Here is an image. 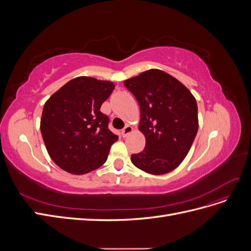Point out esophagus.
Returning <instances> with one entry per match:
<instances>
[{
    "label": "esophagus",
    "instance_id": "34e87169",
    "mask_svg": "<svg viewBox=\"0 0 251 251\" xmlns=\"http://www.w3.org/2000/svg\"><path fill=\"white\" fill-rule=\"evenodd\" d=\"M133 132V127L131 126H126L123 131H121V135H123V137H126L128 134H131Z\"/></svg>",
    "mask_w": 251,
    "mask_h": 251
}]
</instances>
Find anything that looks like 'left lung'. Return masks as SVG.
Listing matches in <instances>:
<instances>
[{
	"label": "left lung",
	"mask_w": 251,
	"mask_h": 251,
	"mask_svg": "<svg viewBox=\"0 0 251 251\" xmlns=\"http://www.w3.org/2000/svg\"><path fill=\"white\" fill-rule=\"evenodd\" d=\"M140 108L139 130L146 148L133 154L136 168L163 175L183 161L198 132V105L193 94L172 75L158 69L125 80Z\"/></svg>",
	"instance_id": "left-lung-1"
}]
</instances>
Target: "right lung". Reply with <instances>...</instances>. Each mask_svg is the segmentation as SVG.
<instances>
[{
  "instance_id": "1",
  "label": "right lung",
  "mask_w": 251,
  "mask_h": 251,
  "mask_svg": "<svg viewBox=\"0 0 251 251\" xmlns=\"http://www.w3.org/2000/svg\"><path fill=\"white\" fill-rule=\"evenodd\" d=\"M115 88L107 80L79 76L46 101L41 133L51 159L60 169L83 175L101 166L118 136L109 130L101 104Z\"/></svg>"
}]
</instances>
